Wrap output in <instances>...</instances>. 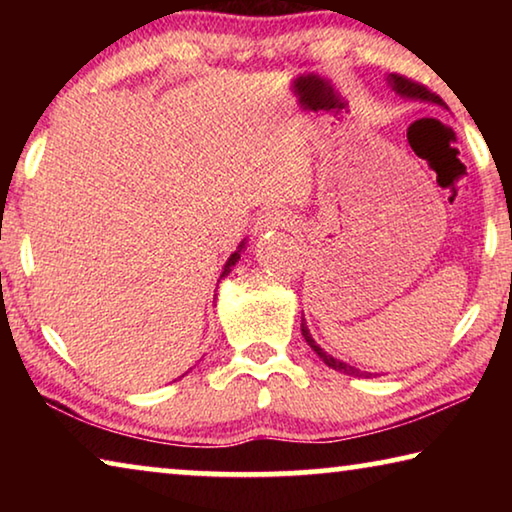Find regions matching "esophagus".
Here are the masks:
<instances>
[{"label": "esophagus", "mask_w": 512, "mask_h": 512, "mask_svg": "<svg viewBox=\"0 0 512 512\" xmlns=\"http://www.w3.org/2000/svg\"><path fill=\"white\" fill-rule=\"evenodd\" d=\"M296 225V219L287 212L280 210V207H273V210H266L259 214L257 219V230L266 232V230H280V228H293Z\"/></svg>", "instance_id": "1"}]
</instances>
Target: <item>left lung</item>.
<instances>
[{
    "mask_svg": "<svg viewBox=\"0 0 512 512\" xmlns=\"http://www.w3.org/2000/svg\"><path fill=\"white\" fill-rule=\"evenodd\" d=\"M388 85H391V88L400 94V97H404V99H411V101H427V103H436V106H443L445 108V101L438 97V94H433L431 90H427L424 88V85H420V83H415V81H411V79H404V76H400V74H388ZM300 329H302V336H305V341H307V345L311 350H314L320 359H323V363H327L329 368L332 370H339V372H343V375H350V377H377V372H368V370H359V368H354V366H350V363H345V361H341V359H334L332 354H327L323 348H320V345L311 339V332H309V327H307V320H305V316H302V320H300Z\"/></svg>",
    "mask_w": 512,
    "mask_h": 512,
    "instance_id": "1",
    "label": "left lung"
}]
</instances>
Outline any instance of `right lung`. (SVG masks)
Returning a JSON list of instances; mask_svg holds the SVG:
<instances>
[{
    "instance_id": "add662e5",
    "label": "right lung",
    "mask_w": 512,
    "mask_h": 512,
    "mask_svg": "<svg viewBox=\"0 0 512 512\" xmlns=\"http://www.w3.org/2000/svg\"><path fill=\"white\" fill-rule=\"evenodd\" d=\"M244 248H246V241H241V244H239V248L235 250V253H232V255L228 257V262H225V266H223L221 280H223V277H225V275H228V273L232 271V266H235V264L239 262V257H241V250H244Z\"/></svg>"
}]
</instances>
